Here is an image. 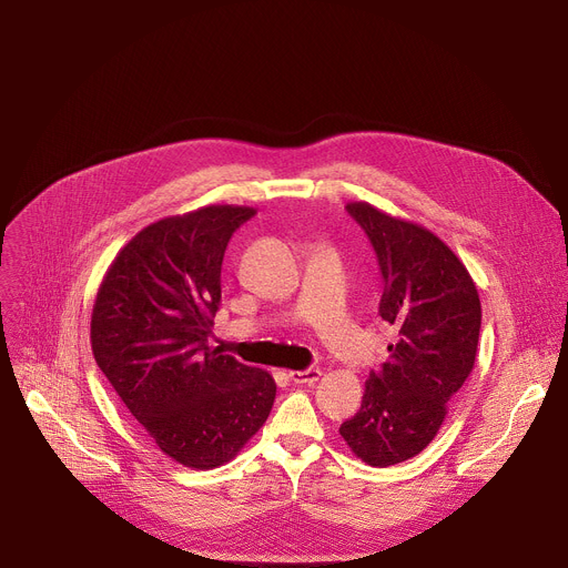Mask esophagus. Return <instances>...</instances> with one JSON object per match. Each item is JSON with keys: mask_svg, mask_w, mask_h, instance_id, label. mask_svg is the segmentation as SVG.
<instances>
[{"mask_svg": "<svg viewBox=\"0 0 568 568\" xmlns=\"http://www.w3.org/2000/svg\"><path fill=\"white\" fill-rule=\"evenodd\" d=\"M321 377L318 368H305V371H290V379L294 384H314Z\"/></svg>", "mask_w": 568, "mask_h": 568, "instance_id": "esophagus-1", "label": "esophagus"}]
</instances>
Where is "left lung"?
<instances>
[{
	"label": "left lung",
	"mask_w": 568,
	"mask_h": 568,
	"mask_svg": "<svg viewBox=\"0 0 568 568\" xmlns=\"http://www.w3.org/2000/svg\"><path fill=\"white\" fill-rule=\"evenodd\" d=\"M346 209L377 254L379 316L397 342L339 434L366 465L388 467L420 454L445 423L447 402L474 368L480 301L465 265L429 229L368 202Z\"/></svg>",
	"instance_id": "obj_1"
}]
</instances>
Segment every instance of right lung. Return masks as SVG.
<instances>
[{
	"label": "right lung",
	"instance_id": "obj_1",
	"mask_svg": "<svg viewBox=\"0 0 568 568\" xmlns=\"http://www.w3.org/2000/svg\"><path fill=\"white\" fill-rule=\"evenodd\" d=\"M256 209L211 204L141 229L92 310V353L130 414L175 463L213 469L265 425L274 377L209 346L233 231Z\"/></svg>",
	"mask_w": 568,
	"mask_h": 568
}]
</instances>
